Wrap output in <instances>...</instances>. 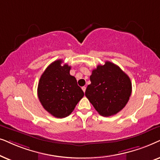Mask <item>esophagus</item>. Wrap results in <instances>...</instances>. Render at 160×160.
Instances as JSON below:
<instances>
[{
	"mask_svg": "<svg viewBox=\"0 0 160 160\" xmlns=\"http://www.w3.org/2000/svg\"><path fill=\"white\" fill-rule=\"evenodd\" d=\"M82 91H83V92L85 93V91H86V86L82 87Z\"/></svg>",
	"mask_w": 160,
	"mask_h": 160,
	"instance_id": "esophagus-1",
	"label": "esophagus"
}]
</instances>
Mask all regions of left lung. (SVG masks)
Listing matches in <instances>:
<instances>
[{"label":"left lung","instance_id":"obj_1","mask_svg":"<svg viewBox=\"0 0 160 160\" xmlns=\"http://www.w3.org/2000/svg\"><path fill=\"white\" fill-rule=\"evenodd\" d=\"M90 80L86 97L101 116H113L126 106L132 93L131 80L118 66L110 61L98 65Z\"/></svg>","mask_w":160,"mask_h":160}]
</instances>
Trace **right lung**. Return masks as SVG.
<instances>
[{
  "mask_svg": "<svg viewBox=\"0 0 160 160\" xmlns=\"http://www.w3.org/2000/svg\"><path fill=\"white\" fill-rule=\"evenodd\" d=\"M57 60L47 67L38 84V97L43 108L56 118H65L72 113L84 93L70 75L71 67L61 65Z\"/></svg>",
  "mask_w": 160,
  "mask_h": 160,
  "instance_id": "obj_1",
  "label": "right lung"
}]
</instances>
